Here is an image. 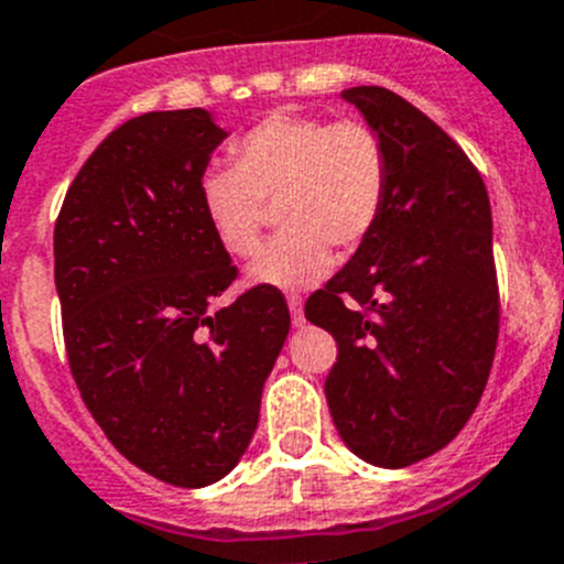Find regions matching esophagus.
I'll return each mask as SVG.
<instances>
[{"instance_id": "1", "label": "esophagus", "mask_w": 564, "mask_h": 564, "mask_svg": "<svg viewBox=\"0 0 564 564\" xmlns=\"http://www.w3.org/2000/svg\"><path fill=\"white\" fill-rule=\"evenodd\" d=\"M288 307H291V318H293V326H304V302L302 296H288Z\"/></svg>"}]
</instances>
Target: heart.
Segmentation results:
<instances>
[{
	"mask_svg": "<svg viewBox=\"0 0 564 564\" xmlns=\"http://www.w3.org/2000/svg\"><path fill=\"white\" fill-rule=\"evenodd\" d=\"M388 196V158L362 121L273 112L232 143V163L198 176V205L218 243L235 257L260 246L265 198H279L276 235L246 271L251 285L299 291L332 271V246L354 249L371 235Z\"/></svg>",
	"mask_w": 564,
	"mask_h": 564,
	"instance_id": "heart-1",
	"label": "heart"
}]
</instances>
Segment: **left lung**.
<instances>
[{"label":"left lung","mask_w":564,"mask_h":564,"mask_svg":"<svg viewBox=\"0 0 564 564\" xmlns=\"http://www.w3.org/2000/svg\"><path fill=\"white\" fill-rule=\"evenodd\" d=\"M340 96L382 141L388 196L304 315L337 340L324 393L343 443L377 468H406L457 437L490 377V198L468 154L399 94L359 85Z\"/></svg>","instance_id":"obj_1"}]
</instances>
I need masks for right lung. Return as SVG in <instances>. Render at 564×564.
<instances>
[{
    "instance_id": "obj_1",
    "label": "right lung",
    "mask_w": 564,
    "mask_h": 564,
    "mask_svg": "<svg viewBox=\"0 0 564 564\" xmlns=\"http://www.w3.org/2000/svg\"><path fill=\"white\" fill-rule=\"evenodd\" d=\"M229 132L213 112H143L99 143L55 227L68 366L112 446L154 479L207 487L246 454L291 332L276 288L210 310L235 279L198 205Z\"/></svg>"
}]
</instances>
